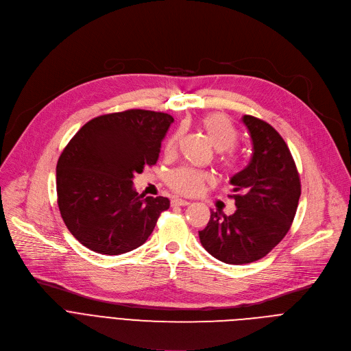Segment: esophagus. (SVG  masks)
Segmentation results:
<instances>
[{
	"mask_svg": "<svg viewBox=\"0 0 351 351\" xmlns=\"http://www.w3.org/2000/svg\"><path fill=\"white\" fill-rule=\"evenodd\" d=\"M171 205H173V206H188V205H191V202H189V201H185V199L174 198V199L171 201Z\"/></svg>",
	"mask_w": 351,
	"mask_h": 351,
	"instance_id": "34e87169",
	"label": "esophagus"
}]
</instances>
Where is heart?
Segmentation results:
<instances>
[{"mask_svg":"<svg viewBox=\"0 0 351 351\" xmlns=\"http://www.w3.org/2000/svg\"><path fill=\"white\" fill-rule=\"evenodd\" d=\"M199 125L205 135L208 136L210 145L219 152V163L223 170L228 174H237L241 170V159L240 156L232 150L239 141V132L232 123L221 112H212L204 115ZM180 139V132L173 134L165 146L166 154H173L177 149V143ZM210 177L199 170L180 167L173 170L167 182L171 189H174L182 195H198L209 182Z\"/></svg>","mask_w":351,"mask_h":351,"instance_id":"1","label":"heart"}]
</instances>
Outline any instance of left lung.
<instances>
[{
    "label": "left lung",
    "mask_w": 351,
    "mask_h": 351,
    "mask_svg": "<svg viewBox=\"0 0 351 351\" xmlns=\"http://www.w3.org/2000/svg\"><path fill=\"white\" fill-rule=\"evenodd\" d=\"M243 123L252 141L250 165L232 176L231 195L237 210L226 216L210 210L199 231L204 248L216 259L243 265L266 256L287 234L301 195L300 176L280 134L252 115Z\"/></svg>",
    "instance_id": "left-lung-1"
}]
</instances>
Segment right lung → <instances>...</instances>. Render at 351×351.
Listing matches in <instances>:
<instances>
[{"label":"right lung","instance_id":"add662e5","mask_svg":"<svg viewBox=\"0 0 351 351\" xmlns=\"http://www.w3.org/2000/svg\"><path fill=\"white\" fill-rule=\"evenodd\" d=\"M173 121L170 114L139 108L104 114L65 146L57 163V201L65 226L82 245L120 255L152 234L170 201L138 195L132 178L158 162Z\"/></svg>","mask_w":351,"mask_h":351}]
</instances>
